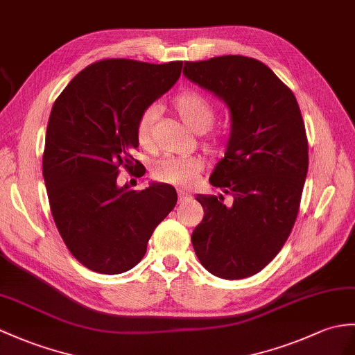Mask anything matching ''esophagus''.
<instances>
[{
  "label": "esophagus",
  "instance_id": "34e87169",
  "mask_svg": "<svg viewBox=\"0 0 355 355\" xmlns=\"http://www.w3.org/2000/svg\"><path fill=\"white\" fill-rule=\"evenodd\" d=\"M187 200H191V193H187L183 189H180L178 191V201L180 202H186Z\"/></svg>",
  "mask_w": 355,
  "mask_h": 355
}]
</instances>
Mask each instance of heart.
Returning <instances> with one entry per match:
<instances>
[{
  "instance_id": "b5f03b06",
  "label": "heart",
  "mask_w": 355,
  "mask_h": 355,
  "mask_svg": "<svg viewBox=\"0 0 355 355\" xmlns=\"http://www.w3.org/2000/svg\"><path fill=\"white\" fill-rule=\"evenodd\" d=\"M175 112L180 114L189 127L195 131H205L213 125L215 121V107L202 94L196 90H184L172 100ZM154 121L155 109L148 107L139 116L136 136L139 145L146 151L154 150ZM210 146L216 148L220 145L222 137L218 133L207 136ZM205 168V160L200 155H169L160 159L153 166V177L163 183L189 187L200 177Z\"/></svg>"
}]
</instances>
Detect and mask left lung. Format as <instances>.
I'll return each mask as SVG.
<instances>
[{
	"label": "left lung",
	"instance_id": "left-lung-1",
	"mask_svg": "<svg viewBox=\"0 0 355 355\" xmlns=\"http://www.w3.org/2000/svg\"><path fill=\"white\" fill-rule=\"evenodd\" d=\"M184 76L219 96L232 114L225 157L210 183L233 196L198 195L204 218L192 233L210 274L241 279L274 260L295 225L309 169L298 101L265 63L245 55L186 62Z\"/></svg>",
	"mask_w": 355,
	"mask_h": 355
}]
</instances>
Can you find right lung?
Returning <instances> with one entry per match:
<instances>
[{
    "label": "right lung",
    "mask_w": 355,
    "mask_h": 355,
    "mask_svg": "<svg viewBox=\"0 0 355 355\" xmlns=\"http://www.w3.org/2000/svg\"><path fill=\"white\" fill-rule=\"evenodd\" d=\"M181 68L183 62H95L53 105L42 157L49 207L64 245L90 270L114 275L135 268L175 207L172 186L131 191L118 175L121 166L144 174L131 154L139 116L175 85Z\"/></svg>",
    "instance_id": "obj_1"
}]
</instances>
